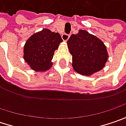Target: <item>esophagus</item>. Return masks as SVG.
<instances>
[{"instance_id":"obj_1","label":"esophagus","mask_w":126,"mask_h":126,"mask_svg":"<svg viewBox=\"0 0 126 126\" xmlns=\"http://www.w3.org/2000/svg\"><path fill=\"white\" fill-rule=\"evenodd\" d=\"M69 37H70V35L66 34V33H64V34H62V39H63V41H68V39L69 38Z\"/></svg>"}]
</instances>
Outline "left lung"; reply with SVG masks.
<instances>
[{
	"label": "left lung",
	"instance_id": "left-lung-1",
	"mask_svg": "<svg viewBox=\"0 0 126 126\" xmlns=\"http://www.w3.org/2000/svg\"><path fill=\"white\" fill-rule=\"evenodd\" d=\"M67 44L72 55V66L81 75H92L102 69L108 60L104 43L85 30L72 34Z\"/></svg>",
	"mask_w": 126,
	"mask_h": 126
}]
</instances>
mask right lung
Wrapping results in <instances>:
<instances>
[{"label":"right lung","mask_w":126,"mask_h":126,"mask_svg":"<svg viewBox=\"0 0 126 126\" xmlns=\"http://www.w3.org/2000/svg\"><path fill=\"white\" fill-rule=\"evenodd\" d=\"M62 41L59 33L47 29L33 34L24 47V58L33 70L45 71L50 68L55 51Z\"/></svg>","instance_id":"right-lung-1"}]
</instances>
